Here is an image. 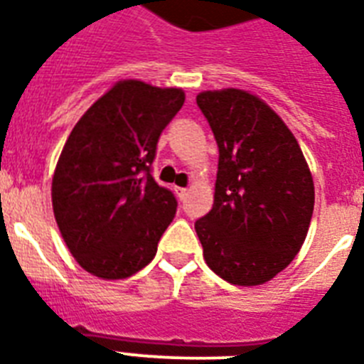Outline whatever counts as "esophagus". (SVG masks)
Masks as SVG:
<instances>
[{
	"label": "esophagus",
	"mask_w": 364,
	"mask_h": 364,
	"mask_svg": "<svg viewBox=\"0 0 364 364\" xmlns=\"http://www.w3.org/2000/svg\"><path fill=\"white\" fill-rule=\"evenodd\" d=\"M176 194L179 196V200H185L188 196V191H187V188L179 187V188H176Z\"/></svg>",
	"instance_id": "esophagus-1"
}]
</instances>
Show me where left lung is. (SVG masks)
Returning a JSON list of instances; mask_svg holds the SVG:
<instances>
[{"label": "left lung", "mask_w": 364, "mask_h": 364, "mask_svg": "<svg viewBox=\"0 0 364 364\" xmlns=\"http://www.w3.org/2000/svg\"><path fill=\"white\" fill-rule=\"evenodd\" d=\"M219 147L215 200L194 223L211 270L260 285L299 253L314 213V179L285 122L238 88L196 96Z\"/></svg>", "instance_id": "obj_1"}]
</instances>
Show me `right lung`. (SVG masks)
I'll list each match as a JSON object with an SVG mask.
<instances>
[{
    "mask_svg": "<svg viewBox=\"0 0 364 364\" xmlns=\"http://www.w3.org/2000/svg\"><path fill=\"white\" fill-rule=\"evenodd\" d=\"M179 88L121 81L71 130L53 177V210L77 262L122 279L153 260L177 200L153 177L160 134L183 107Z\"/></svg>",
    "mask_w": 364,
    "mask_h": 364,
    "instance_id": "add662e5",
    "label": "right lung"
}]
</instances>
